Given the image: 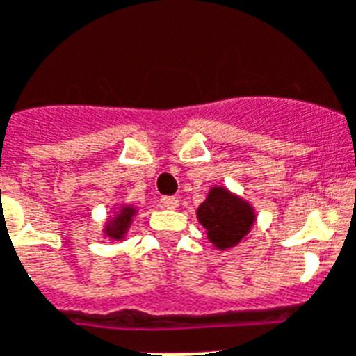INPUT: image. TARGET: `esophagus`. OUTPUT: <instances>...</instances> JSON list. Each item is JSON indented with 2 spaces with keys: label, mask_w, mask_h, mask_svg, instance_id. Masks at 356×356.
Instances as JSON below:
<instances>
[{
  "label": "esophagus",
  "mask_w": 356,
  "mask_h": 356,
  "mask_svg": "<svg viewBox=\"0 0 356 356\" xmlns=\"http://www.w3.org/2000/svg\"><path fill=\"white\" fill-rule=\"evenodd\" d=\"M161 205L167 209H176L178 207V198L175 196H161Z\"/></svg>",
  "instance_id": "34e87169"
}]
</instances>
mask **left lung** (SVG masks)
Returning <instances> with one entry per match:
<instances>
[{"label":"left lung","mask_w":356,"mask_h":356,"mask_svg":"<svg viewBox=\"0 0 356 356\" xmlns=\"http://www.w3.org/2000/svg\"><path fill=\"white\" fill-rule=\"evenodd\" d=\"M196 214L214 248L222 251L234 248L254 224V211L251 205L231 195L224 187H213Z\"/></svg>","instance_id":"left-lung-1"}]
</instances>
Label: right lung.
<instances>
[{
    "label": "right lung",
    "instance_id": "right-lung-1",
    "mask_svg": "<svg viewBox=\"0 0 356 356\" xmlns=\"http://www.w3.org/2000/svg\"><path fill=\"white\" fill-rule=\"evenodd\" d=\"M134 214H136V209H134L132 205H123L122 209L118 211V214H116L114 218H111V222L107 224L105 234H107L108 238H113V240H122V238L125 236V233H127V229L129 225H131Z\"/></svg>",
    "mask_w": 356,
    "mask_h": 356
}]
</instances>
